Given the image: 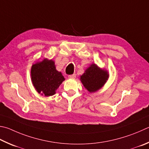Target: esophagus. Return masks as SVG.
I'll list each match as a JSON object with an SVG mask.
<instances>
[{
	"label": "esophagus",
	"mask_w": 149,
	"mask_h": 149,
	"mask_svg": "<svg viewBox=\"0 0 149 149\" xmlns=\"http://www.w3.org/2000/svg\"><path fill=\"white\" fill-rule=\"evenodd\" d=\"M75 77H76V75H75V74H72V75H68V77L69 78H72V79H74V78H75Z\"/></svg>",
	"instance_id": "1"
}]
</instances>
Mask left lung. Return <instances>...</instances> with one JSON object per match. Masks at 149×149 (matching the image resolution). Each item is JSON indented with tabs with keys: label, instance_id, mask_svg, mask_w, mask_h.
I'll list each match as a JSON object with an SVG mask.
<instances>
[{
	"label": "left lung",
	"instance_id": "8db88e82",
	"mask_svg": "<svg viewBox=\"0 0 149 149\" xmlns=\"http://www.w3.org/2000/svg\"><path fill=\"white\" fill-rule=\"evenodd\" d=\"M108 77L109 74L107 70L101 69L93 63L81 75L80 80L86 90L90 93H94L104 85Z\"/></svg>",
	"mask_w": 149,
	"mask_h": 149
}]
</instances>
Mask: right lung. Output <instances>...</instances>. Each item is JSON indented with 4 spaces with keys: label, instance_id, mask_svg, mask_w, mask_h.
<instances>
[{
    "label": "right lung",
    "instance_id": "right-lung-1",
    "mask_svg": "<svg viewBox=\"0 0 149 149\" xmlns=\"http://www.w3.org/2000/svg\"><path fill=\"white\" fill-rule=\"evenodd\" d=\"M31 79L35 89L45 96H53L65 79L61 72L56 70L55 62L44 58L31 68Z\"/></svg>",
    "mask_w": 149,
    "mask_h": 149
}]
</instances>
